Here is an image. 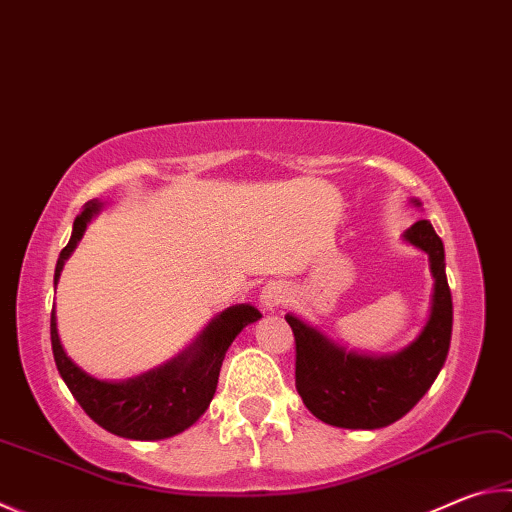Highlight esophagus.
Here are the masks:
<instances>
[{"mask_svg": "<svg viewBox=\"0 0 512 512\" xmlns=\"http://www.w3.org/2000/svg\"><path fill=\"white\" fill-rule=\"evenodd\" d=\"M286 302V288H282L280 284H268L262 291V304L266 306L268 311L275 309Z\"/></svg>", "mask_w": 512, "mask_h": 512, "instance_id": "obj_1", "label": "esophagus"}]
</instances>
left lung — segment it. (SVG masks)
Wrapping results in <instances>:
<instances>
[{"label": "left lung", "mask_w": 512, "mask_h": 512, "mask_svg": "<svg viewBox=\"0 0 512 512\" xmlns=\"http://www.w3.org/2000/svg\"><path fill=\"white\" fill-rule=\"evenodd\" d=\"M405 239L430 255L434 275L432 313L421 336L405 351L387 358L349 353L286 315L295 336V387L320 421L376 430L398 421L421 401L448 358L452 338V293L445 277L443 241L430 221H416Z\"/></svg>", "instance_id": "obj_1"}]
</instances>
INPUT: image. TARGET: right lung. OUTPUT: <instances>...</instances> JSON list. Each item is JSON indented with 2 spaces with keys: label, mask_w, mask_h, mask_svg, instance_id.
Returning a JSON list of instances; mask_svg holds the SVG:
<instances>
[{
  "label": "right lung",
  "mask_w": 512,
  "mask_h": 512,
  "mask_svg": "<svg viewBox=\"0 0 512 512\" xmlns=\"http://www.w3.org/2000/svg\"><path fill=\"white\" fill-rule=\"evenodd\" d=\"M98 210L100 203L91 201L73 221L71 239L62 248L58 266H55V284H58L64 262L78 246L89 219ZM259 318L262 313L255 306H232L217 315L197 342L179 358L167 362L161 369L150 371V374L127 380V383H102L73 365L60 345L55 311H51V347L62 380L91 421H96L111 434L125 436V439L156 441L183 432L208 410L228 347L246 324Z\"/></svg>",
  "instance_id": "1"
}]
</instances>
